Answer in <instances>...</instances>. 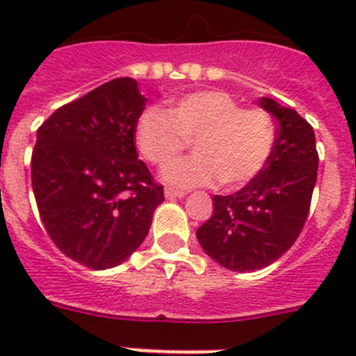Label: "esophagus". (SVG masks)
<instances>
[{
	"label": "esophagus",
	"instance_id": "obj_1",
	"mask_svg": "<svg viewBox=\"0 0 356 356\" xmlns=\"http://www.w3.org/2000/svg\"><path fill=\"white\" fill-rule=\"evenodd\" d=\"M184 194H186L184 190L172 188V186H166V188H164V195H166L168 200H173V197H183Z\"/></svg>",
	"mask_w": 356,
	"mask_h": 356
}]
</instances>
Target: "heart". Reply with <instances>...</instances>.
Here are the masks:
<instances>
[{
    "label": "heart",
    "mask_w": 356,
    "mask_h": 356,
    "mask_svg": "<svg viewBox=\"0 0 356 356\" xmlns=\"http://www.w3.org/2000/svg\"><path fill=\"white\" fill-rule=\"evenodd\" d=\"M192 140L195 155L164 172L168 183L207 186L220 181L234 190L251 183L266 168L275 145L273 120L257 107L242 108L222 90L192 92L172 107H149L140 114L134 142L140 155L159 168L168 166Z\"/></svg>",
    "instance_id": "heart-1"
}]
</instances>
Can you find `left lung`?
Here are the masks:
<instances>
[{"instance_id":"8db88e82","label":"left lung","mask_w":356,"mask_h":356,"mask_svg":"<svg viewBox=\"0 0 356 356\" xmlns=\"http://www.w3.org/2000/svg\"><path fill=\"white\" fill-rule=\"evenodd\" d=\"M259 103L277 120L270 161L236 194L214 195L212 216L195 233L203 251L233 271L262 270L292 248L309 216L318 179L312 125L270 97Z\"/></svg>"}]
</instances>
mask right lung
I'll list each match as a JSON object with an SVG mask.
<instances>
[{
	"label": "right lung",
	"mask_w": 356,
	"mask_h": 356,
	"mask_svg": "<svg viewBox=\"0 0 356 356\" xmlns=\"http://www.w3.org/2000/svg\"><path fill=\"white\" fill-rule=\"evenodd\" d=\"M144 108L136 81L118 77L57 108L36 131L31 181L42 223L68 259L92 270L127 260L164 201L136 153Z\"/></svg>",
	"instance_id": "obj_1"
}]
</instances>
